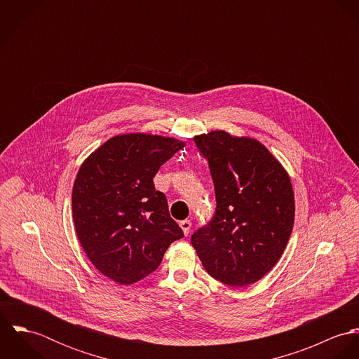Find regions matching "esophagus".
Here are the masks:
<instances>
[{"label": "esophagus", "mask_w": 359, "mask_h": 359, "mask_svg": "<svg viewBox=\"0 0 359 359\" xmlns=\"http://www.w3.org/2000/svg\"><path fill=\"white\" fill-rule=\"evenodd\" d=\"M180 226L182 228L184 233H185V235H188V233H189V231H191L192 222H191V219H184V221H181V222H180Z\"/></svg>", "instance_id": "34e87169"}]
</instances>
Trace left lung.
<instances>
[{
  "mask_svg": "<svg viewBox=\"0 0 359 359\" xmlns=\"http://www.w3.org/2000/svg\"><path fill=\"white\" fill-rule=\"evenodd\" d=\"M215 191L211 221L191 238L205 271L232 287L259 280L283 255L294 195L282 164L257 140L211 131L194 138Z\"/></svg>",
  "mask_w": 359,
  "mask_h": 359,
  "instance_id": "1",
  "label": "left lung"
}]
</instances>
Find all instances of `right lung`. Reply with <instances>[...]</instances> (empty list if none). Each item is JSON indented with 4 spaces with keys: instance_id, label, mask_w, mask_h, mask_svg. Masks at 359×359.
I'll list each match as a JSON object with an SVG mask.
<instances>
[{
    "instance_id": "1",
    "label": "right lung",
    "mask_w": 359,
    "mask_h": 359,
    "mask_svg": "<svg viewBox=\"0 0 359 359\" xmlns=\"http://www.w3.org/2000/svg\"><path fill=\"white\" fill-rule=\"evenodd\" d=\"M184 147L174 138L123 134L81 164L72 194L76 233L94 266L111 280L144 279L184 238L154 184L158 168Z\"/></svg>"
}]
</instances>
